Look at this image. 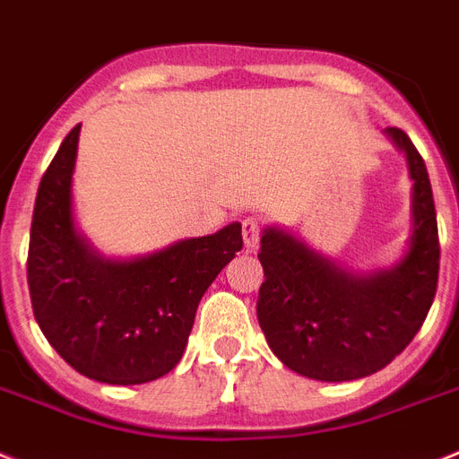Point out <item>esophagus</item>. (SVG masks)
<instances>
[{
    "mask_svg": "<svg viewBox=\"0 0 459 459\" xmlns=\"http://www.w3.org/2000/svg\"><path fill=\"white\" fill-rule=\"evenodd\" d=\"M260 230H263V222L257 218H246L241 222V234H244V244L246 251H255L257 241H260Z\"/></svg>",
    "mask_w": 459,
    "mask_h": 459,
    "instance_id": "obj_1",
    "label": "esophagus"
}]
</instances>
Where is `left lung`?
<instances>
[{
	"label": "left lung",
	"mask_w": 459,
	"mask_h": 459,
	"mask_svg": "<svg viewBox=\"0 0 459 459\" xmlns=\"http://www.w3.org/2000/svg\"><path fill=\"white\" fill-rule=\"evenodd\" d=\"M385 134L406 154L411 238L399 263L351 272L281 227H264L257 321L283 366L321 382L359 380L406 350L427 319L438 281V230L425 159L401 128Z\"/></svg>",
	"instance_id": "left-lung-1"
}]
</instances>
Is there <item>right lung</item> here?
Returning a JSON list of instances; mask_svg holds the SVG:
<instances>
[{"label":"right lung","instance_id":"1","mask_svg":"<svg viewBox=\"0 0 459 459\" xmlns=\"http://www.w3.org/2000/svg\"><path fill=\"white\" fill-rule=\"evenodd\" d=\"M79 128L63 140L37 189L28 253L34 319L77 373L143 385L180 361L202 295L244 246L241 225L128 260L100 255L72 208Z\"/></svg>","mask_w":459,"mask_h":459}]
</instances>
